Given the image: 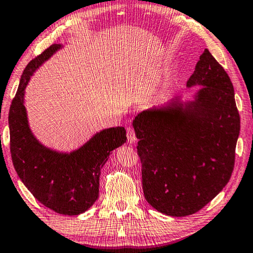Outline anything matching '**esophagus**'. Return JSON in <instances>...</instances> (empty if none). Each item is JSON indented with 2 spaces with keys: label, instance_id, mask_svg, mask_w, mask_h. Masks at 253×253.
Here are the masks:
<instances>
[{
  "label": "esophagus",
  "instance_id": "1",
  "mask_svg": "<svg viewBox=\"0 0 253 253\" xmlns=\"http://www.w3.org/2000/svg\"><path fill=\"white\" fill-rule=\"evenodd\" d=\"M127 136H128V140L129 143H135L136 142V135H135V130L132 127H127Z\"/></svg>",
  "mask_w": 253,
  "mask_h": 253
}]
</instances>
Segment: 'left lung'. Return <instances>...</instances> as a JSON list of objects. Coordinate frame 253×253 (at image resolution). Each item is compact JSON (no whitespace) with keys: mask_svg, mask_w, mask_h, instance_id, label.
<instances>
[{"mask_svg":"<svg viewBox=\"0 0 253 253\" xmlns=\"http://www.w3.org/2000/svg\"><path fill=\"white\" fill-rule=\"evenodd\" d=\"M203 85L185 108L177 100L135 118L147 202L161 213H196L223 190L232 175L240 116L228 74L208 49L187 87Z\"/></svg>","mask_w":253,"mask_h":253,"instance_id":"left-lung-1","label":"left lung"}]
</instances>
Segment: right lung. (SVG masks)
Returning <instances> with one entry per match:
<instances>
[{"label": "right lung", "instance_id": "right-lung-1", "mask_svg": "<svg viewBox=\"0 0 253 253\" xmlns=\"http://www.w3.org/2000/svg\"><path fill=\"white\" fill-rule=\"evenodd\" d=\"M60 46L50 45L29 62L21 76L8 113L10 151L16 173L34 198L59 214L78 215L97 201L100 169L127 137L124 127L108 128L70 154L50 151L34 138L23 104L24 89L37 68Z\"/></svg>", "mask_w": 253, "mask_h": 253}]
</instances>
